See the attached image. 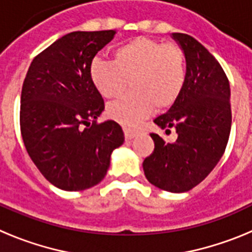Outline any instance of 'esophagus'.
<instances>
[{
	"mask_svg": "<svg viewBox=\"0 0 252 252\" xmlns=\"http://www.w3.org/2000/svg\"><path fill=\"white\" fill-rule=\"evenodd\" d=\"M124 132H125V137H126V140H131L132 137H135V135H136V131L131 130V128H127V127L124 128Z\"/></svg>",
	"mask_w": 252,
	"mask_h": 252,
	"instance_id": "34e87169",
	"label": "esophagus"
}]
</instances>
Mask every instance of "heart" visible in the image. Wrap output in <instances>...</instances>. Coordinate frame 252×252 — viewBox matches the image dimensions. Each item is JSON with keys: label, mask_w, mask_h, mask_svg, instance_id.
I'll return each mask as SVG.
<instances>
[{"label": "heart", "mask_w": 252, "mask_h": 252, "mask_svg": "<svg viewBox=\"0 0 252 252\" xmlns=\"http://www.w3.org/2000/svg\"><path fill=\"white\" fill-rule=\"evenodd\" d=\"M91 81L106 98H116L127 88L132 92L108 106L112 120L135 126L159 110L174 104L186 84V59L182 49L151 37L140 36L119 46L115 60L94 58Z\"/></svg>", "instance_id": "obj_1"}]
</instances>
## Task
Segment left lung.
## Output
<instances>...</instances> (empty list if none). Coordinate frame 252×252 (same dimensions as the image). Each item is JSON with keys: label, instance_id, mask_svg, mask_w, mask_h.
<instances>
[{"label": "left lung", "instance_id": "left-lung-1", "mask_svg": "<svg viewBox=\"0 0 252 252\" xmlns=\"http://www.w3.org/2000/svg\"><path fill=\"white\" fill-rule=\"evenodd\" d=\"M171 37L183 50L187 78L183 92L154 122L178 137L166 142L150 133L155 148L142 162L146 179L171 193L188 192L206 179L226 150L231 132L230 83L223 69L199 41L180 32Z\"/></svg>", "mask_w": 252, "mask_h": 252}]
</instances>
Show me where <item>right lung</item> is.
<instances>
[{
  "label": "right lung",
  "instance_id": "1",
  "mask_svg": "<svg viewBox=\"0 0 252 252\" xmlns=\"http://www.w3.org/2000/svg\"><path fill=\"white\" fill-rule=\"evenodd\" d=\"M115 34L104 30L64 35L32 60L22 84L24 145L40 173L63 190L98 184L110 168L112 151L125 141L117 122L97 124L104 102L90 75L91 62Z\"/></svg>",
  "mask_w": 252,
  "mask_h": 252
}]
</instances>
